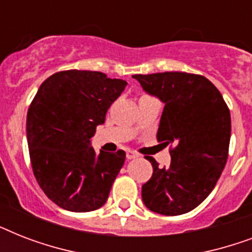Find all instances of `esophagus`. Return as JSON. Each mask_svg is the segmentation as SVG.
Returning a JSON list of instances; mask_svg holds the SVG:
<instances>
[{
	"mask_svg": "<svg viewBox=\"0 0 252 252\" xmlns=\"http://www.w3.org/2000/svg\"><path fill=\"white\" fill-rule=\"evenodd\" d=\"M137 157H138V154L132 152V150H128V152H126V158H128V159H134V158H137Z\"/></svg>",
	"mask_w": 252,
	"mask_h": 252,
	"instance_id": "1",
	"label": "esophagus"
}]
</instances>
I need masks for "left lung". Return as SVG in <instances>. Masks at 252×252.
<instances>
[{"mask_svg": "<svg viewBox=\"0 0 252 252\" xmlns=\"http://www.w3.org/2000/svg\"><path fill=\"white\" fill-rule=\"evenodd\" d=\"M133 78L165 104L157 140L172 146L168 167L146 157L153 175L142 186V201L159 215H184L207 199L226 165L230 111L217 87L199 74L165 72Z\"/></svg>", "mask_w": 252, "mask_h": 252, "instance_id": "1", "label": "left lung"}]
</instances>
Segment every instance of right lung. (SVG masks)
<instances>
[{"mask_svg": "<svg viewBox=\"0 0 252 252\" xmlns=\"http://www.w3.org/2000/svg\"><path fill=\"white\" fill-rule=\"evenodd\" d=\"M126 82L102 72L64 70L40 85L27 112V144L33 175L55 204L91 212L108 199L126 152L96 153L91 137Z\"/></svg>", "mask_w": 252, "mask_h": 252, "instance_id": "right-lung-1", "label": "right lung"}]
</instances>
